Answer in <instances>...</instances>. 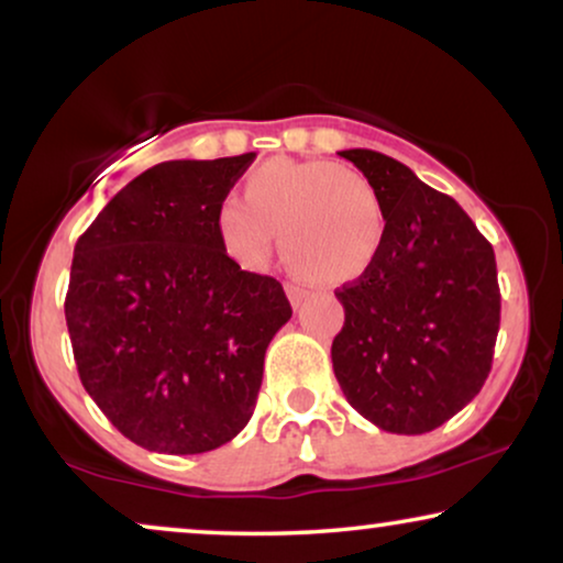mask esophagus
Here are the masks:
<instances>
[{"label": "esophagus", "instance_id": "34e87169", "mask_svg": "<svg viewBox=\"0 0 563 563\" xmlns=\"http://www.w3.org/2000/svg\"><path fill=\"white\" fill-rule=\"evenodd\" d=\"M284 289H287L289 302L295 305V307H299V305H302L305 299H307V291H305L302 287H297V284H287V287H284Z\"/></svg>", "mask_w": 563, "mask_h": 563}]
</instances>
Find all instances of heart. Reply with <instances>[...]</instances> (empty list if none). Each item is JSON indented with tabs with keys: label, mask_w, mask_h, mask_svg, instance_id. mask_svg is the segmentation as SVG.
Returning a JSON list of instances; mask_svg holds the SVG:
<instances>
[{
	"label": "heart",
	"mask_w": 563,
	"mask_h": 563,
	"mask_svg": "<svg viewBox=\"0 0 563 563\" xmlns=\"http://www.w3.org/2000/svg\"><path fill=\"white\" fill-rule=\"evenodd\" d=\"M214 228L228 256L245 268L272 258L279 233L284 264L322 287L366 276L387 243L379 191L358 168L330 161L276 158L258 166L245 179L243 199H222Z\"/></svg>",
	"instance_id": "obj_1"
}]
</instances>
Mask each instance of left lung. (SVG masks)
I'll list each match as a JSON object with an SVG mask.
<instances>
[{"label":"left lung","mask_w":563,"mask_h":563,"mask_svg":"<svg viewBox=\"0 0 563 563\" xmlns=\"http://www.w3.org/2000/svg\"><path fill=\"white\" fill-rule=\"evenodd\" d=\"M379 191L387 243L345 310L333 372L353 410L387 433L435 430L487 382L499 330L492 243L449 195L368 148L341 151Z\"/></svg>","instance_id":"left-lung-1"}]
</instances>
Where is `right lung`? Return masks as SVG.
Masks as SVG:
<instances>
[{
	"instance_id": "add662e5",
	"label": "right lung",
	"mask_w": 563,
	"mask_h": 563,
	"mask_svg": "<svg viewBox=\"0 0 563 563\" xmlns=\"http://www.w3.org/2000/svg\"><path fill=\"white\" fill-rule=\"evenodd\" d=\"M256 153L164 161L74 249L66 325L84 389L148 451L205 453L249 426L268 343L291 318L274 276L243 272L214 214Z\"/></svg>"
}]
</instances>
